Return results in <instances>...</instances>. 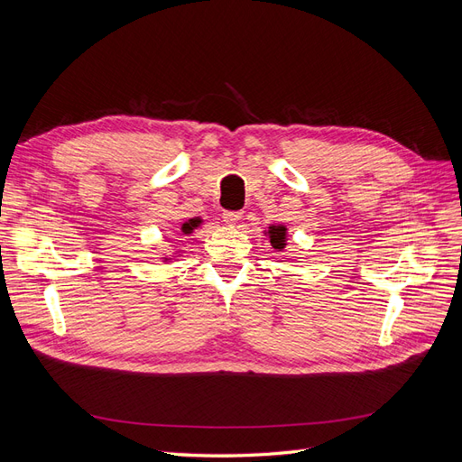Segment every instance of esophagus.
Segmentation results:
<instances>
[{"instance_id": "1", "label": "esophagus", "mask_w": 462, "mask_h": 462, "mask_svg": "<svg viewBox=\"0 0 462 462\" xmlns=\"http://www.w3.org/2000/svg\"><path fill=\"white\" fill-rule=\"evenodd\" d=\"M241 217H243V212H223V221H226L227 226H235Z\"/></svg>"}]
</instances>
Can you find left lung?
Returning a JSON list of instances; mask_svg holds the SVG:
<instances>
[{"instance_id":"8db88e82","label":"left lung","mask_w":462,"mask_h":462,"mask_svg":"<svg viewBox=\"0 0 462 462\" xmlns=\"http://www.w3.org/2000/svg\"><path fill=\"white\" fill-rule=\"evenodd\" d=\"M268 236H270V243L273 248L283 250L287 245V227L285 226H270Z\"/></svg>"}]
</instances>
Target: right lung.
<instances>
[{
  "instance_id": "add662e5",
  "label": "right lung",
  "mask_w": 462,
  "mask_h": 462,
  "mask_svg": "<svg viewBox=\"0 0 462 462\" xmlns=\"http://www.w3.org/2000/svg\"><path fill=\"white\" fill-rule=\"evenodd\" d=\"M199 226H200V219H189V221L183 223V226H180V231H183L185 235H189L194 229H197ZM167 260H171V258H163V262H167Z\"/></svg>"
}]
</instances>
